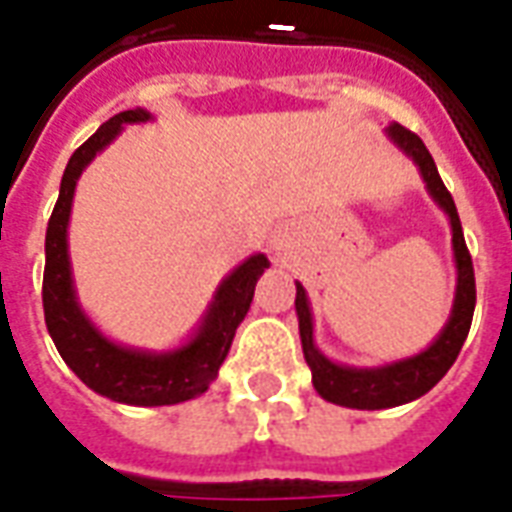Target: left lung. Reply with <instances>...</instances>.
Returning <instances> with one entry per match:
<instances>
[{"instance_id":"8db88e82","label":"left lung","mask_w":512,"mask_h":512,"mask_svg":"<svg viewBox=\"0 0 512 512\" xmlns=\"http://www.w3.org/2000/svg\"><path fill=\"white\" fill-rule=\"evenodd\" d=\"M389 136L397 145L406 150L408 156L417 161L422 178L428 183V191L433 200L439 202L447 211L452 224V249H455V263H458V293H455V304H452V318L439 334V340L430 345L428 351L395 362L389 367H378V370H354V367H340L329 362L326 356L318 354V348L312 343V318L310 304H307V293L301 285H296V312H299V332H301V348H304V359L312 370V384L318 389V395L329 403L345 408H392L408 400H417L419 395L430 392L439 384L444 373L450 370L452 362L458 359L463 348V340L469 334L474 315V301H477V288H474V266L472 255L463 241L461 219H458V208L452 202V194L444 186L436 161L428 153L425 142L419 139L414 131L406 126H389Z\"/></svg>"}]
</instances>
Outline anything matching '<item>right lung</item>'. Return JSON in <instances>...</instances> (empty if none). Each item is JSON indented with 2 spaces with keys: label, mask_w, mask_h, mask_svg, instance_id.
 <instances>
[{
  "label": "right lung",
  "mask_w": 512,
  "mask_h": 512,
  "mask_svg": "<svg viewBox=\"0 0 512 512\" xmlns=\"http://www.w3.org/2000/svg\"><path fill=\"white\" fill-rule=\"evenodd\" d=\"M145 109H128L109 117L68 161L60 183V197L51 211L49 230H46V268H43V315L57 351L84 384L98 395L128 403V406H172L194 395H202L211 384L224 356L233 345L235 329L244 321L246 310L255 296L260 274L268 268L263 255H255L238 266L224 279L216 293L208 318L189 345L175 354L153 356L128 351L109 343L104 334L93 329L73 299L71 263H68V216L76 180L82 169L90 164L98 150H104L123 123H142L147 120Z\"/></svg>",
  "instance_id": "right-lung-1"
}]
</instances>
